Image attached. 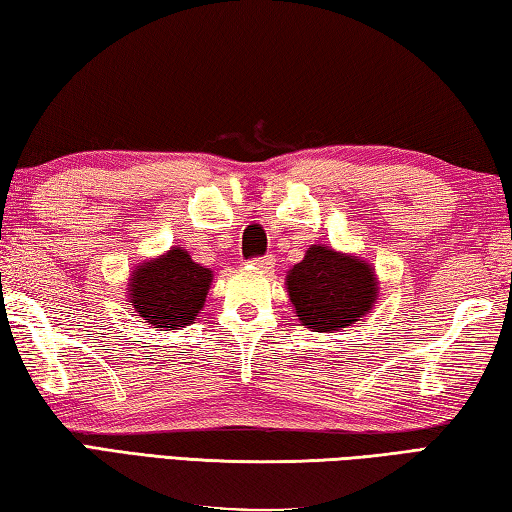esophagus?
Wrapping results in <instances>:
<instances>
[{
    "mask_svg": "<svg viewBox=\"0 0 512 512\" xmlns=\"http://www.w3.org/2000/svg\"><path fill=\"white\" fill-rule=\"evenodd\" d=\"M251 265H254V270L270 272L272 267L276 265V258L274 256H263V258H256V261H251Z\"/></svg>",
    "mask_w": 512,
    "mask_h": 512,
    "instance_id": "esophagus-1",
    "label": "esophagus"
}]
</instances>
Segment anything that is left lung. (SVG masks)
Returning a JSON list of instances; mask_svg holds the SVG:
<instances>
[{
	"instance_id": "1",
	"label": "left lung",
	"mask_w": 512,
	"mask_h": 512,
	"mask_svg": "<svg viewBox=\"0 0 512 512\" xmlns=\"http://www.w3.org/2000/svg\"><path fill=\"white\" fill-rule=\"evenodd\" d=\"M285 290L301 326L312 333H339L373 310L380 281L373 263L362 256L312 245L285 274Z\"/></svg>"
}]
</instances>
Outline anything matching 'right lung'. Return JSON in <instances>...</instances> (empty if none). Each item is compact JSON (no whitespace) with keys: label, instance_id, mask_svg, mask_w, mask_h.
<instances>
[{"label":"right lung","instance_id":"1","mask_svg":"<svg viewBox=\"0 0 512 512\" xmlns=\"http://www.w3.org/2000/svg\"><path fill=\"white\" fill-rule=\"evenodd\" d=\"M213 272L195 263L184 247L134 265L128 279V299L143 324L182 330L193 324L211 290Z\"/></svg>","mask_w":512,"mask_h":512}]
</instances>
